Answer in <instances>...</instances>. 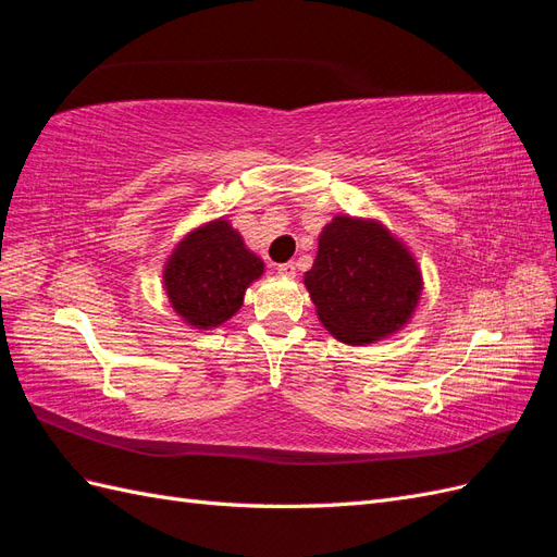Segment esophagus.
Listing matches in <instances>:
<instances>
[{
	"label": "esophagus",
	"mask_w": 557,
	"mask_h": 557,
	"mask_svg": "<svg viewBox=\"0 0 557 557\" xmlns=\"http://www.w3.org/2000/svg\"><path fill=\"white\" fill-rule=\"evenodd\" d=\"M276 272L281 276H295V262H283L276 267Z\"/></svg>",
	"instance_id": "34e87169"
}]
</instances>
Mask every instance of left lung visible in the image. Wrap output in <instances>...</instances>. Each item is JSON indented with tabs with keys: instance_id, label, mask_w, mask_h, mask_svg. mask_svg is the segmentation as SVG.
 <instances>
[{
	"instance_id": "8db88e82",
	"label": "left lung",
	"mask_w": 557,
	"mask_h": 557,
	"mask_svg": "<svg viewBox=\"0 0 557 557\" xmlns=\"http://www.w3.org/2000/svg\"><path fill=\"white\" fill-rule=\"evenodd\" d=\"M318 318L346 344H369L397 332L420 295L413 258L372 221L336 215L318 239L305 274Z\"/></svg>"
}]
</instances>
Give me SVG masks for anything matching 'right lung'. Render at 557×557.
Segmentation results:
<instances>
[{
  "label": "right lung",
  "mask_w": 557,
  "mask_h": 557,
  "mask_svg": "<svg viewBox=\"0 0 557 557\" xmlns=\"http://www.w3.org/2000/svg\"><path fill=\"white\" fill-rule=\"evenodd\" d=\"M262 267L237 230L227 221H215L178 244L164 269V288L178 315L209 330L242 309L244 293L262 274Z\"/></svg>",
  "instance_id": "right-lung-1"
}]
</instances>
